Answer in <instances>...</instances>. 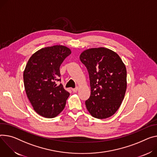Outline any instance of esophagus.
Here are the masks:
<instances>
[{
  "label": "esophagus",
  "mask_w": 157,
  "mask_h": 157,
  "mask_svg": "<svg viewBox=\"0 0 157 157\" xmlns=\"http://www.w3.org/2000/svg\"><path fill=\"white\" fill-rule=\"evenodd\" d=\"M72 90H73V91L74 93H76V92L78 91V87H76V88H73Z\"/></svg>",
  "instance_id": "1"
}]
</instances>
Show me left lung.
I'll list each match as a JSON object with an SVG mask.
<instances>
[{
    "label": "left lung",
    "instance_id": "left-lung-1",
    "mask_svg": "<svg viewBox=\"0 0 157 157\" xmlns=\"http://www.w3.org/2000/svg\"><path fill=\"white\" fill-rule=\"evenodd\" d=\"M80 61L88 71L91 96L85 101L91 115L106 119L115 114L123 100L127 86L126 69L119 55L106 48L83 51Z\"/></svg>",
    "mask_w": 157,
    "mask_h": 157
}]
</instances>
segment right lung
<instances>
[{"mask_svg": "<svg viewBox=\"0 0 157 157\" xmlns=\"http://www.w3.org/2000/svg\"><path fill=\"white\" fill-rule=\"evenodd\" d=\"M71 53L63 45L42 48L28 60L23 78L27 96L38 115L47 118L58 116L64 109L69 93L61 81L59 67L64 59Z\"/></svg>", "mask_w": 157, "mask_h": 157, "instance_id": "right-lung-1", "label": "right lung"}]
</instances>
